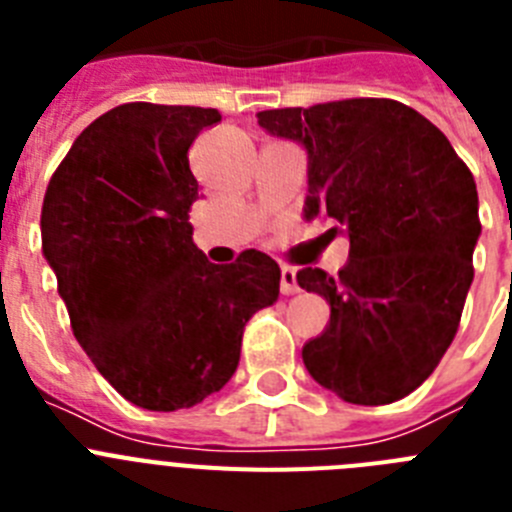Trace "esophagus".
Segmentation results:
<instances>
[{
	"label": "esophagus",
	"instance_id": "esophagus-1",
	"mask_svg": "<svg viewBox=\"0 0 512 512\" xmlns=\"http://www.w3.org/2000/svg\"><path fill=\"white\" fill-rule=\"evenodd\" d=\"M279 289H282V295H297V292H300V284H297L295 269L284 266L282 279H279Z\"/></svg>",
	"mask_w": 512,
	"mask_h": 512
}]
</instances>
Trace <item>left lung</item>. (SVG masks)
<instances>
[{"label":"left lung","mask_w":512,"mask_h":512,"mask_svg":"<svg viewBox=\"0 0 512 512\" xmlns=\"http://www.w3.org/2000/svg\"><path fill=\"white\" fill-rule=\"evenodd\" d=\"M307 151L305 217L346 230L338 274L305 269L330 323L302 348L307 372L354 405L402 400L431 377L459 330L474 279L477 184L449 138L395 99H341L259 112Z\"/></svg>","instance_id":"obj_1"}]
</instances>
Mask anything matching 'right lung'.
<instances>
[{"instance_id":"add662e5","label":"right lung","mask_w":512,"mask_h":512,"mask_svg":"<svg viewBox=\"0 0 512 512\" xmlns=\"http://www.w3.org/2000/svg\"><path fill=\"white\" fill-rule=\"evenodd\" d=\"M210 107L128 102L81 130L45 189L40 233L76 341L138 408H194L233 377L243 328L279 297L277 261L217 266L194 246L189 146Z\"/></svg>"}]
</instances>
